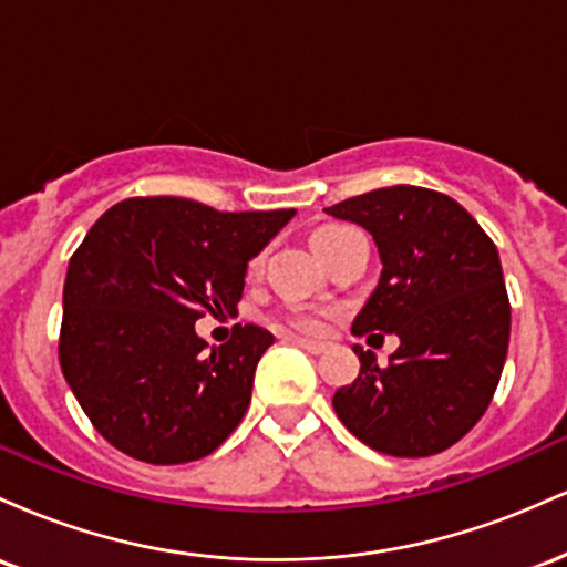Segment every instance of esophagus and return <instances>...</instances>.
I'll return each instance as SVG.
<instances>
[{
    "instance_id": "obj_1",
    "label": "esophagus",
    "mask_w": 567,
    "mask_h": 567,
    "mask_svg": "<svg viewBox=\"0 0 567 567\" xmlns=\"http://www.w3.org/2000/svg\"><path fill=\"white\" fill-rule=\"evenodd\" d=\"M296 347H301L303 351H309V354H322L324 351V343H317V341H306V338H290Z\"/></svg>"
}]
</instances>
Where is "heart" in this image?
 I'll return each mask as SVG.
<instances>
[{
    "instance_id": "heart-1",
    "label": "heart",
    "mask_w": 567,
    "mask_h": 567,
    "mask_svg": "<svg viewBox=\"0 0 567 567\" xmlns=\"http://www.w3.org/2000/svg\"><path fill=\"white\" fill-rule=\"evenodd\" d=\"M341 229L343 226H324V229H320L315 237H311V243H315V239L328 237V234H333V231H341ZM258 266H261V258H256V261L250 264V271H256ZM324 322H328V315H324V311H311V309H288L285 315H279V320H277V324L292 330V333H306V336L322 333Z\"/></svg>"
}]
</instances>
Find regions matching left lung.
Instances as JSON below:
<instances>
[{"label": "left lung", "instance_id": "obj_1", "mask_svg": "<svg viewBox=\"0 0 567 567\" xmlns=\"http://www.w3.org/2000/svg\"><path fill=\"white\" fill-rule=\"evenodd\" d=\"M324 213L373 234L383 264L351 333L400 336L389 365L354 347L360 375L333 394L338 419L396 458L447 451L485 415L509 349L496 245L458 202L421 186L375 188Z\"/></svg>", "mask_w": 567, "mask_h": 567}]
</instances>
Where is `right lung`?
<instances>
[{"label": "right lung", "mask_w": 567, "mask_h": 567, "mask_svg": "<svg viewBox=\"0 0 567 567\" xmlns=\"http://www.w3.org/2000/svg\"><path fill=\"white\" fill-rule=\"evenodd\" d=\"M296 210L220 213L184 197L116 202L76 247L58 357L103 440L146 464L210 455L243 421L275 336L234 324L207 349L194 322L237 315L247 261Z\"/></svg>", "instance_id": "1"}]
</instances>
